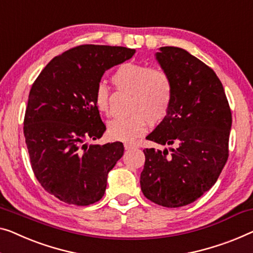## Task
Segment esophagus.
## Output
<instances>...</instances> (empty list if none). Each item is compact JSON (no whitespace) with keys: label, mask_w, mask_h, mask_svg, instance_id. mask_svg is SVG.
Returning <instances> with one entry per match:
<instances>
[{"label":"esophagus","mask_w":253,"mask_h":253,"mask_svg":"<svg viewBox=\"0 0 253 253\" xmlns=\"http://www.w3.org/2000/svg\"><path fill=\"white\" fill-rule=\"evenodd\" d=\"M124 146H125L126 150H131V149H136L137 148V145L133 144V143H125Z\"/></svg>","instance_id":"esophagus-1"}]
</instances>
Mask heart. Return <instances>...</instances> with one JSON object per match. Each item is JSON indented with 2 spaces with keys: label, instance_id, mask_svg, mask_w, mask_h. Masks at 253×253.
Instances as JSON below:
<instances>
[{
  "label": "heart",
  "instance_id": "obj_1",
  "mask_svg": "<svg viewBox=\"0 0 253 253\" xmlns=\"http://www.w3.org/2000/svg\"><path fill=\"white\" fill-rule=\"evenodd\" d=\"M116 87L131 94L129 117L111 120L108 134L112 139L134 141L143 135L151 124H158L167 117L174 97V84L170 76L160 68L144 63L126 62L112 75ZM93 101L97 111L109 115L110 89L99 83L94 89Z\"/></svg>",
  "mask_w": 253,
  "mask_h": 253
}]
</instances>
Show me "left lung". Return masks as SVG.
<instances>
[{
	"label": "left lung",
	"mask_w": 253,
	"mask_h": 253,
	"mask_svg": "<svg viewBox=\"0 0 253 253\" xmlns=\"http://www.w3.org/2000/svg\"><path fill=\"white\" fill-rule=\"evenodd\" d=\"M170 76L174 97L168 115L148 135L171 153L145 149L141 190L146 199L167 208L194 202L217 182L228 159L232 112L214 71L179 47L156 54Z\"/></svg>",
	"instance_id": "obj_1"
}]
</instances>
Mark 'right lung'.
I'll return each instance as SVG.
<instances>
[{"label":"right lung","mask_w":253,"mask_h":253,"mask_svg":"<svg viewBox=\"0 0 253 253\" xmlns=\"http://www.w3.org/2000/svg\"><path fill=\"white\" fill-rule=\"evenodd\" d=\"M134 53L123 46L79 45L52 59L34 82L24 119L26 144L34 175L60 201L88 206L104 195L124 145L84 143L105 131L93 94L105 70Z\"/></svg>","instance_id":"add662e5"}]
</instances>
